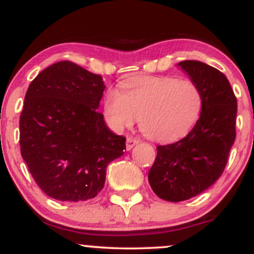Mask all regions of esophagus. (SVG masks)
I'll return each instance as SVG.
<instances>
[{"label":"esophagus","mask_w":254,"mask_h":254,"mask_svg":"<svg viewBox=\"0 0 254 254\" xmlns=\"http://www.w3.org/2000/svg\"><path fill=\"white\" fill-rule=\"evenodd\" d=\"M138 142H139L138 139L135 138V137H127V149L131 150L137 143H138Z\"/></svg>","instance_id":"obj_1"}]
</instances>
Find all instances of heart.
I'll return each mask as SVG.
<instances>
[{
    "mask_svg": "<svg viewBox=\"0 0 254 254\" xmlns=\"http://www.w3.org/2000/svg\"><path fill=\"white\" fill-rule=\"evenodd\" d=\"M203 109V93L191 80L149 76L127 81L122 92L110 89L104 98V115L116 131L139 118L145 136L172 142L186 136L197 124Z\"/></svg>",
    "mask_w": 254,
    "mask_h": 254,
    "instance_id": "heart-1",
    "label": "heart"
}]
</instances>
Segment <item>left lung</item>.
<instances>
[{"label":"left lung","mask_w":254,"mask_h":254,"mask_svg":"<svg viewBox=\"0 0 254 254\" xmlns=\"http://www.w3.org/2000/svg\"><path fill=\"white\" fill-rule=\"evenodd\" d=\"M177 65L202 90L203 109L188 136L156 147L148 180L156 196L168 202L190 199L221 177L235 141L238 112L234 92L220 70L198 61Z\"/></svg>","instance_id":"obj_1"}]
</instances>
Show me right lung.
I'll list each match as a JSON object with an SVG mask.
<instances>
[{
  "instance_id": "right-lung-1",
  "label": "right lung",
  "mask_w": 254,
  "mask_h": 254,
  "mask_svg": "<svg viewBox=\"0 0 254 254\" xmlns=\"http://www.w3.org/2000/svg\"><path fill=\"white\" fill-rule=\"evenodd\" d=\"M105 84L77 64L62 61L37 75L20 116L21 155L39 188L54 199L81 202L103 190L107 165L124 154L98 112Z\"/></svg>"
}]
</instances>
